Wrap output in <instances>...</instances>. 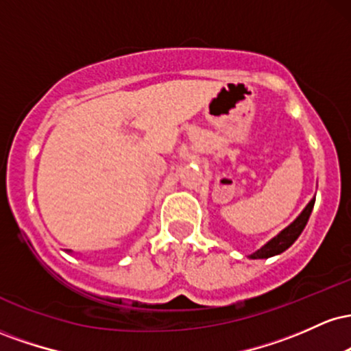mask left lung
I'll return each instance as SVG.
<instances>
[{"label": "left lung", "mask_w": 351, "mask_h": 351, "mask_svg": "<svg viewBox=\"0 0 351 351\" xmlns=\"http://www.w3.org/2000/svg\"><path fill=\"white\" fill-rule=\"evenodd\" d=\"M313 204H315V198L310 201V203L307 204V208L302 211V215L297 217L295 221H293L291 226L285 228L279 236H276L274 239L269 241V243L265 244L264 247H261L259 251L251 254L252 259H265V257L277 256V254L284 252L285 249L291 247V245L295 243L297 237L300 236V232L304 231L305 224H307V221L310 217V213H312V209H313Z\"/></svg>", "instance_id": "1"}]
</instances>
